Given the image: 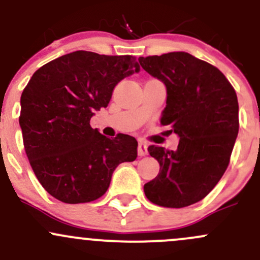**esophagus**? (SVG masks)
<instances>
[{
    "instance_id": "1",
    "label": "esophagus",
    "mask_w": 260,
    "mask_h": 260,
    "mask_svg": "<svg viewBox=\"0 0 260 260\" xmlns=\"http://www.w3.org/2000/svg\"><path fill=\"white\" fill-rule=\"evenodd\" d=\"M137 151H138V156H141V157L146 156L147 152H148V151H147L146 143L142 142V141H140V142H138V149H137Z\"/></svg>"
}]
</instances>
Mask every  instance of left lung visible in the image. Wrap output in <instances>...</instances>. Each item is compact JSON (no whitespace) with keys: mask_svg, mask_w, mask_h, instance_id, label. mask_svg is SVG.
I'll return each instance as SVG.
<instances>
[{"mask_svg":"<svg viewBox=\"0 0 260 260\" xmlns=\"http://www.w3.org/2000/svg\"><path fill=\"white\" fill-rule=\"evenodd\" d=\"M138 61L166 85L161 124L180 137L176 151L148 147L159 172L143 190L156 205H192L210 192L228 169L239 132L237 93L217 68L188 52L141 56Z\"/></svg>","mask_w":260,"mask_h":260,"instance_id":"obj_1","label":"left lung"}]
</instances>
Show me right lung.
Returning <instances> with one entry per match:
<instances>
[{
	"label": "right lung",
	"mask_w": 260,
	"mask_h": 260,
	"mask_svg": "<svg viewBox=\"0 0 260 260\" xmlns=\"http://www.w3.org/2000/svg\"><path fill=\"white\" fill-rule=\"evenodd\" d=\"M140 72L131 55L70 52L36 70L21 94L23 146L39 182L65 204H83L106 193L115 167L137 158V141L111 140L90 127L94 111L106 108L114 86Z\"/></svg>",
	"instance_id": "add662e5"
}]
</instances>
